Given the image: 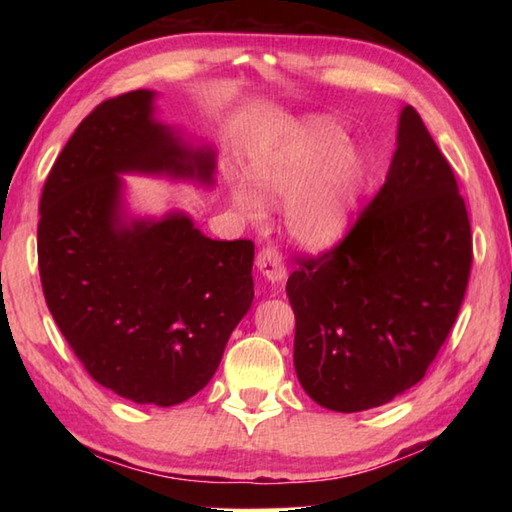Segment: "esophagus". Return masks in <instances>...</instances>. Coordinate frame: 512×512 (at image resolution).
<instances>
[{"mask_svg": "<svg viewBox=\"0 0 512 512\" xmlns=\"http://www.w3.org/2000/svg\"><path fill=\"white\" fill-rule=\"evenodd\" d=\"M255 266L259 273H262V277L270 281V284H279V281H284L286 277V266L281 262V255L270 246L259 250L255 257Z\"/></svg>", "mask_w": 512, "mask_h": 512, "instance_id": "obj_1", "label": "esophagus"}]
</instances>
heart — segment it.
Here are the masks:
<instances>
[{"instance_id":"heart-1","label":"heart","mask_w":512,"mask_h":512,"mask_svg":"<svg viewBox=\"0 0 512 512\" xmlns=\"http://www.w3.org/2000/svg\"><path fill=\"white\" fill-rule=\"evenodd\" d=\"M250 188L235 184L231 200L250 220L264 206L286 204L288 237L306 250L339 244L350 231L361 200L367 167L358 151L345 145L339 127L314 118L295 132L257 151L248 167Z\"/></svg>"}]
</instances>
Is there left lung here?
Listing matches in <instances>:
<instances>
[{
	"instance_id": "left-lung-1",
	"label": "left lung",
	"mask_w": 512,
	"mask_h": 512,
	"mask_svg": "<svg viewBox=\"0 0 512 512\" xmlns=\"http://www.w3.org/2000/svg\"><path fill=\"white\" fill-rule=\"evenodd\" d=\"M471 224L447 158L411 105L398 116L385 184L343 242L299 259L295 369L317 405L374 409L420 383L471 273Z\"/></svg>"
}]
</instances>
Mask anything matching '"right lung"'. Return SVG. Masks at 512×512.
<instances>
[{
	"mask_svg": "<svg viewBox=\"0 0 512 512\" xmlns=\"http://www.w3.org/2000/svg\"><path fill=\"white\" fill-rule=\"evenodd\" d=\"M156 96L127 92L83 118L43 187L37 248L48 308L88 374L171 407L206 387L253 303L255 246L206 237L178 209L129 213V173L215 184V149L160 123Z\"/></svg>",
	"mask_w": 512,
	"mask_h": 512,
	"instance_id": "obj_1",
	"label": "right lung"
}]
</instances>
